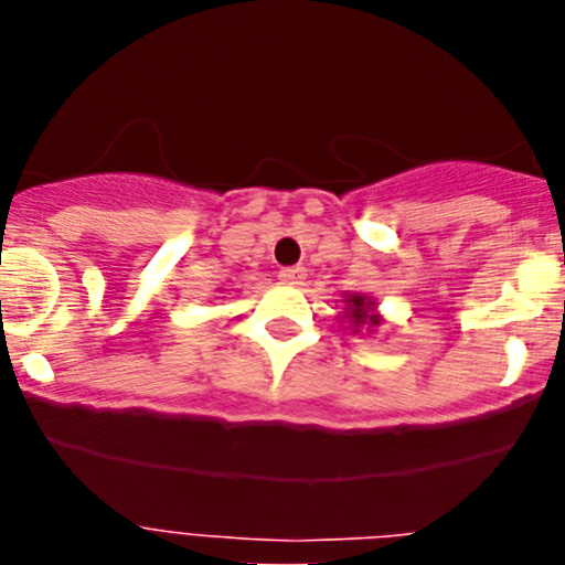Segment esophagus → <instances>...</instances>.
<instances>
[{"label":"esophagus","instance_id":"34e87169","mask_svg":"<svg viewBox=\"0 0 565 565\" xmlns=\"http://www.w3.org/2000/svg\"><path fill=\"white\" fill-rule=\"evenodd\" d=\"M308 276V270L300 268V265H295V268H284L278 278H281L284 284H291V287H297V284H302V278Z\"/></svg>","mask_w":565,"mask_h":565}]
</instances>
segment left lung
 Segmentation results:
<instances>
[{"label": "left lung", "instance_id": "1", "mask_svg": "<svg viewBox=\"0 0 565 565\" xmlns=\"http://www.w3.org/2000/svg\"><path fill=\"white\" fill-rule=\"evenodd\" d=\"M345 310H342L340 316V323H348L345 329H350L353 334L359 332H366V334H374L377 329L385 323V319L380 316L377 310V302L372 300L369 295H361V291H345Z\"/></svg>", "mask_w": 565, "mask_h": 565}]
</instances>
